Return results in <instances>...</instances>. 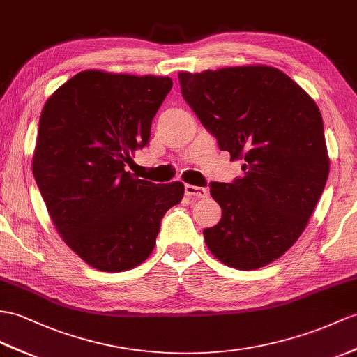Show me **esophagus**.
Instances as JSON below:
<instances>
[{
	"label": "esophagus",
	"mask_w": 357,
	"mask_h": 357,
	"mask_svg": "<svg viewBox=\"0 0 357 357\" xmlns=\"http://www.w3.org/2000/svg\"><path fill=\"white\" fill-rule=\"evenodd\" d=\"M185 194L192 198H206L207 197V188H199L194 185H185Z\"/></svg>",
	"instance_id": "esophagus-1"
}]
</instances>
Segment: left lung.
I'll use <instances>...</instances> for the list:
<instances>
[{"mask_svg":"<svg viewBox=\"0 0 357 357\" xmlns=\"http://www.w3.org/2000/svg\"><path fill=\"white\" fill-rule=\"evenodd\" d=\"M181 95L244 177L211 183L222 216L204 229L231 268H262L288 251L323 194L330 160L321 112L280 69L266 65L178 73Z\"/></svg>","mask_w":357,"mask_h":357,"instance_id":"8db88e82","label":"left lung"}]
</instances>
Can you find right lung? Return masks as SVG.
<instances>
[{
	"label": "right lung",
	"instance_id": "obj_1",
	"mask_svg": "<svg viewBox=\"0 0 357 357\" xmlns=\"http://www.w3.org/2000/svg\"><path fill=\"white\" fill-rule=\"evenodd\" d=\"M171 88L169 77L88 69L42 109L33 176L65 244L100 271L141 265L183 198L181 181L155 185L127 171Z\"/></svg>",
	"mask_w": 357,
	"mask_h": 357
}]
</instances>
